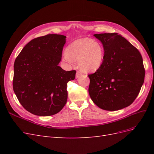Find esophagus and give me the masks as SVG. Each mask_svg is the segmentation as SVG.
<instances>
[{
	"label": "esophagus",
	"instance_id": "obj_1",
	"mask_svg": "<svg viewBox=\"0 0 154 154\" xmlns=\"http://www.w3.org/2000/svg\"><path fill=\"white\" fill-rule=\"evenodd\" d=\"M82 74V72L81 71H78L77 72H76V78H79L80 77L81 75Z\"/></svg>",
	"mask_w": 154,
	"mask_h": 154
}]
</instances>
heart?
Wrapping results in <instances>:
<instances>
[{"instance_id":"1","label":"heart","mask_w":154,"mask_h":154,"mask_svg":"<svg viewBox=\"0 0 154 154\" xmlns=\"http://www.w3.org/2000/svg\"><path fill=\"white\" fill-rule=\"evenodd\" d=\"M104 57L101 45L96 41L88 38L74 40L70 44L63 58L69 62L79 61V66L84 72H94L98 69Z\"/></svg>"}]
</instances>
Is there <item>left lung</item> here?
Returning <instances> with one entry per match:
<instances>
[{
  "label": "left lung",
  "mask_w": 154,
  "mask_h": 154,
  "mask_svg": "<svg viewBox=\"0 0 154 154\" xmlns=\"http://www.w3.org/2000/svg\"><path fill=\"white\" fill-rule=\"evenodd\" d=\"M103 45L101 67L88 74V93L100 109L114 111L131 105L140 92L145 70L138 49L122 35L95 34Z\"/></svg>",
  "instance_id": "left-lung-1"
}]
</instances>
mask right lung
Here are the masks:
<instances>
[{
    "label": "right lung",
    "instance_id": "obj_1",
    "mask_svg": "<svg viewBox=\"0 0 154 154\" xmlns=\"http://www.w3.org/2000/svg\"><path fill=\"white\" fill-rule=\"evenodd\" d=\"M66 38L57 34L37 37L15 60L13 91L22 106L32 114L52 116L67 103V82L75 78L76 71L58 66Z\"/></svg>",
    "mask_w": 154,
    "mask_h": 154
}]
</instances>
